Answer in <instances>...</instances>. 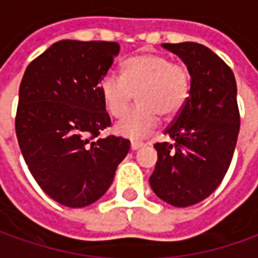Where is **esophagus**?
I'll return each mask as SVG.
<instances>
[{"mask_svg": "<svg viewBox=\"0 0 258 258\" xmlns=\"http://www.w3.org/2000/svg\"><path fill=\"white\" fill-rule=\"evenodd\" d=\"M142 146H143V142H139V140H132L131 142V149H132L133 152H136Z\"/></svg>", "mask_w": 258, "mask_h": 258, "instance_id": "esophagus-1", "label": "esophagus"}]
</instances>
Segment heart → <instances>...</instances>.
<instances>
[{
  "label": "heart",
  "mask_w": 258,
  "mask_h": 258,
  "mask_svg": "<svg viewBox=\"0 0 258 258\" xmlns=\"http://www.w3.org/2000/svg\"><path fill=\"white\" fill-rule=\"evenodd\" d=\"M99 92L106 112L122 116L132 104L138 106L115 125V132L127 139H139L159 123V116L171 118L185 105L191 94V73L186 66L171 58L145 53L127 58L122 76L106 73L99 83Z\"/></svg>",
  "instance_id": "obj_1"
}]
</instances>
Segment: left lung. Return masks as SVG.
Instances as JSON below:
<instances>
[{
    "instance_id": "left-lung-1",
    "label": "left lung",
    "mask_w": 258,
    "mask_h": 258,
    "mask_svg": "<svg viewBox=\"0 0 258 258\" xmlns=\"http://www.w3.org/2000/svg\"><path fill=\"white\" fill-rule=\"evenodd\" d=\"M191 73V94L164 133L174 143H156L157 163L150 177L154 194L173 207L208 198L219 186L233 157L240 115L230 67L207 46L163 43Z\"/></svg>"
}]
</instances>
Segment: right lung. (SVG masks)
I'll list each match as a JSON object with an SVG mask.
<instances>
[{"mask_svg":"<svg viewBox=\"0 0 258 258\" xmlns=\"http://www.w3.org/2000/svg\"><path fill=\"white\" fill-rule=\"evenodd\" d=\"M116 42L60 40L26 67L15 131L29 171L69 208L88 207L113 181L127 139L94 140L111 125L99 83L119 54Z\"/></svg>","mask_w":258,"mask_h":258,"instance_id":"1","label":"right lung"}]
</instances>
